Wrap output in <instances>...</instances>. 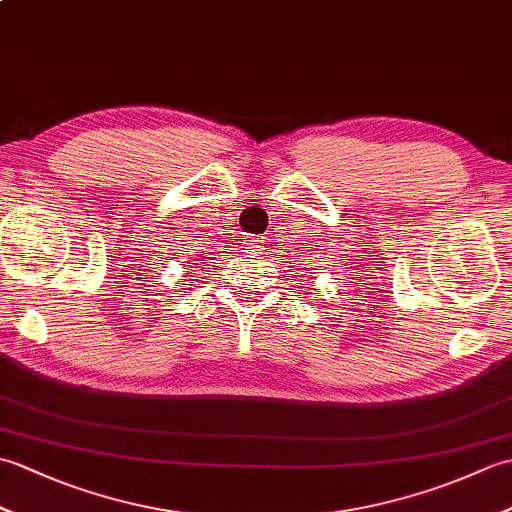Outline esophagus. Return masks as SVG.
I'll return each instance as SVG.
<instances>
[{"label": "esophagus", "mask_w": 512, "mask_h": 512, "mask_svg": "<svg viewBox=\"0 0 512 512\" xmlns=\"http://www.w3.org/2000/svg\"><path fill=\"white\" fill-rule=\"evenodd\" d=\"M246 244H248L246 248H248L253 255L259 253V248H262V246H259V239H246Z\"/></svg>", "instance_id": "1"}]
</instances>
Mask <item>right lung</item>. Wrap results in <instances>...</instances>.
<instances>
[{
	"label": "right lung",
	"mask_w": 512,
	"mask_h": 512,
	"mask_svg": "<svg viewBox=\"0 0 512 512\" xmlns=\"http://www.w3.org/2000/svg\"><path fill=\"white\" fill-rule=\"evenodd\" d=\"M204 259H209V257H189V262H184V264H195V262H204ZM193 268V266H191Z\"/></svg>",
	"instance_id": "1"
}]
</instances>
